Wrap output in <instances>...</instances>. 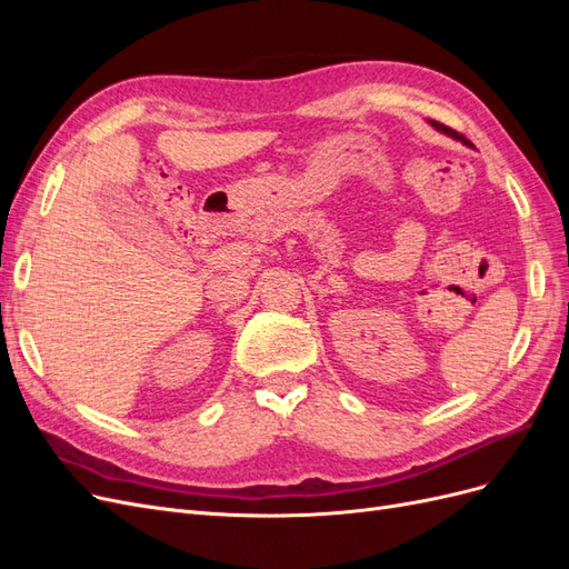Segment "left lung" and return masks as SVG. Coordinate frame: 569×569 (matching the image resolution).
Returning <instances> with one entry per match:
<instances>
[{"instance_id":"8db88e82","label":"left lung","mask_w":569,"mask_h":569,"mask_svg":"<svg viewBox=\"0 0 569 569\" xmlns=\"http://www.w3.org/2000/svg\"><path fill=\"white\" fill-rule=\"evenodd\" d=\"M429 126H432L435 130H439V132H443V134H449V137H453V140H462L465 142V137L462 134H458L456 130H451L449 126H443V123H437V120H429Z\"/></svg>"}]
</instances>
